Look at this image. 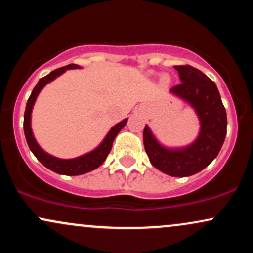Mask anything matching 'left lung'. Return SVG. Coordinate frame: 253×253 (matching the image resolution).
Listing matches in <instances>:
<instances>
[{
    "instance_id": "obj_1",
    "label": "left lung",
    "mask_w": 253,
    "mask_h": 253,
    "mask_svg": "<svg viewBox=\"0 0 253 253\" xmlns=\"http://www.w3.org/2000/svg\"><path fill=\"white\" fill-rule=\"evenodd\" d=\"M181 82L171 92L189 102L201 121V132L195 143L185 149L169 150L162 146L150 128H144V146L151 164L173 177L195 175L219 155L227 132V117L215 83L199 69L176 65Z\"/></svg>"
}]
</instances>
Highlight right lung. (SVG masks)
Wrapping results in <instances>:
<instances>
[{
	"instance_id": "add662e5",
	"label": "right lung",
	"mask_w": 253,
	"mask_h": 253,
	"mask_svg": "<svg viewBox=\"0 0 253 253\" xmlns=\"http://www.w3.org/2000/svg\"><path fill=\"white\" fill-rule=\"evenodd\" d=\"M80 66L77 64H69V65L63 66V68L56 69L47 76L40 78L39 82L37 83V85L34 86L33 91H32L30 98L27 101V106H26L25 115H24V130H25V136L26 140H27L28 147L33 152V155L37 157L38 161L40 162L42 165H45L47 169L53 171V172L60 173V175H66V176H77V175H83V173L89 172V171L95 170L96 168L100 167L101 164L106 161L107 156L109 155L110 150H112L113 141H114L115 136L118 135V133L124 128V126L127 123V119L115 125L112 129L109 130L108 134L106 135L104 140L101 143L100 146L97 149H95L91 152L86 153V155L77 157L74 159H59L56 157H52L45 152V151L40 149L39 145L37 144L36 139H34L33 133H32L31 128V113L32 108H33V104L36 102L38 94L40 92L43 86L46 85L48 82L53 81L54 78L59 75H62L65 70L69 69H78Z\"/></svg>"
}]
</instances>
